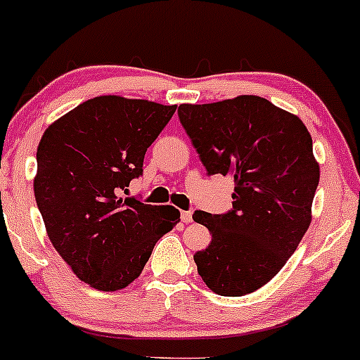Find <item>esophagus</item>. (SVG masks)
<instances>
[{
	"mask_svg": "<svg viewBox=\"0 0 360 360\" xmlns=\"http://www.w3.org/2000/svg\"><path fill=\"white\" fill-rule=\"evenodd\" d=\"M181 220H183L184 224H189L193 220V212L191 210H183L181 212Z\"/></svg>",
	"mask_w": 360,
	"mask_h": 360,
	"instance_id": "34e87169",
	"label": "esophagus"
}]
</instances>
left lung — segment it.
I'll use <instances>...</instances> for the list:
<instances>
[{"instance_id":"1","label":"left lung","mask_w":360,"mask_h":360,"mask_svg":"<svg viewBox=\"0 0 360 360\" xmlns=\"http://www.w3.org/2000/svg\"><path fill=\"white\" fill-rule=\"evenodd\" d=\"M177 114L208 176L234 177L231 210L193 213L212 234L193 256L198 274L219 295L251 294L282 270L309 227L319 183L313 140L297 116L256 96L181 104Z\"/></svg>"}]
</instances>
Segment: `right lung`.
Wrapping results in <instances>:
<instances>
[{"mask_svg": "<svg viewBox=\"0 0 360 360\" xmlns=\"http://www.w3.org/2000/svg\"><path fill=\"white\" fill-rule=\"evenodd\" d=\"M176 105L102 96L46 129L34 193L51 243L80 280L120 290L138 278L179 210L122 198Z\"/></svg>", "mask_w": 360, "mask_h": 360, "instance_id": "right-lung-1", "label": "right lung"}]
</instances>
